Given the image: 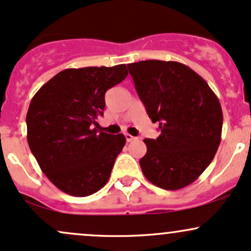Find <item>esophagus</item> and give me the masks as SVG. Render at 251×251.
<instances>
[{"instance_id": "esophagus-1", "label": "esophagus", "mask_w": 251, "mask_h": 251, "mask_svg": "<svg viewBox=\"0 0 251 251\" xmlns=\"http://www.w3.org/2000/svg\"><path fill=\"white\" fill-rule=\"evenodd\" d=\"M125 139H126V142H127V143H131L135 139V137H133V135H131L128 133H125Z\"/></svg>"}]
</instances>
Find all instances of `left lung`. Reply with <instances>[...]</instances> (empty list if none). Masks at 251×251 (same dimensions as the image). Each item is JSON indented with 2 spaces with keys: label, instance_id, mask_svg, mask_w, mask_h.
<instances>
[{
  "label": "left lung",
  "instance_id": "8db88e82",
  "mask_svg": "<svg viewBox=\"0 0 251 251\" xmlns=\"http://www.w3.org/2000/svg\"><path fill=\"white\" fill-rule=\"evenodd\" d=\"M127 67L149 118L160 129L157 139H144L143 174L158 188H185L208 168L220 146V100L203 77L180 62L146 60Z\"/></svg>",
  "mask_w": 251,
  "mask_h": 251
}]
</instances>
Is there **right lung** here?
I'll return each mask as SVG.
<instances>
[{
  "instance_id": "add662e5",
  "label": "right lung",
  "mask_w": 251,
  "mask_h": 251,
  "mask_svg": "<svg viewBox=\"0 0 251 251\" xmlns=\"http://www.w3.org/2000/svg\"><path fill=\"white\" fill-rule=\"evenodd\" d=\"M126 65L68 68L36 92L28 108L27 140L42 172L75 197L107 183L126 139L99 131L105 93L127 76Z\"/></svg>"
}]
</instances>
